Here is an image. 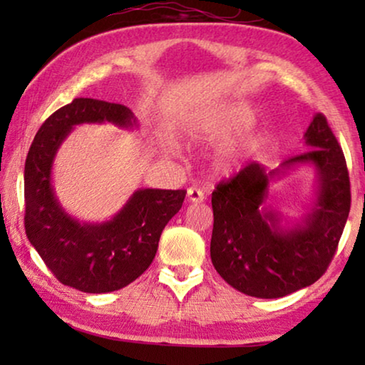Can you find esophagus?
Returning a JSON list of instances; mask_svg holds the SVG:
<instances>
[{"mask_svg": "<svg viewBox=\"0 0 365 365\" xmlns=\"http://www.w3.org/2000/svg\"><path fill=\"white\" fill-rule=\"evenodd\" d=\"M187 201L189 202H202L204 201V192L197 187H189L187 189Z\"/></svg>", "mask_w": 365, "mask_h": 365, "instance_id": "1", "label": "esophagus"}]
</instances>
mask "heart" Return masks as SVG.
<instances>
[{"label": "heart", "instance_id": "1", "mask_svg": "<svg viewBox=\"0 0 365 365\" xmlns=\"http://www.w3.org/2000/svg\"><path fill=\"white\" fill-rule=\"evenodd\" d=\"M256 123V111L244 103L226 104L187 128V136L192 141L219 143L246 131ZM262 133H249L246 136L229 143L219 154L217 166L222 173H234L249 161V158L264 144Z\"/></svg>", "mask_w": 365, "mask_h": 365}]
</instances>
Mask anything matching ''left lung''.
I'll list each match as a JSON object with an SVG mask.
<instances>
[{
  "instance_id": "8db88e82",
  "label": "left lung",
  "mask_w": 365,
  "mask_h": 365,
  "mask_svg": "<svg viewBox=\"0 0 365 365\" xmlns=\"http://www.w3.org/2000/svg\"><path fill=\"white\" fill-rule=\"evenodd\" d=\"M304 143L309 151L281 168L251 163L212 192V266L247 296L277 299L311 286L336 254L351 211L346 158L322 114L314 116ZM301 163L317 171V199L301 222L282 227L278 213L263 206L268 182Z\"/></svg>"
}]
</instances>
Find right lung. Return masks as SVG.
Listing matches in <instances>:
<instances>
[{"mask_svg":"<svg viewBox=\"0 0 365 365\" xmlns=\"http://www.w3.org/2000/svg\"><path fill=\"white\" fill-rule=\"evenodd\" d=\"M84 123L138 126L129 108L91 98H76L53 113L34 136L24 164V229L59 282L103 294L126 287L151 266L163 229L181 209L186 191L138 189L104 222L69 216L54 194L51 171L59 146Z\"/></svg>","mask_w":365,"mask_h":365,"instance_id":"add662e5","label":"right lung"}]
</instances>
